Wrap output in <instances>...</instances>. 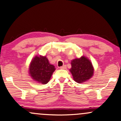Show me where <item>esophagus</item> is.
Returning a JSON list of instances; mask_svg holds the SVG:
<instances>
[{
  "instance_id": "esophagus-1",
  "label": "esophagus",
  "mask_w": 121,
  "mask_h": 121,
  "mask_svg": "<svg viewBox=\"0 0 121 121\" xmlns=\"http://www.w3.org/2000/svg\"><path fill=\"white\" fill-rule=\"evenodd\" d=\"M60 69H66V66L65 65H63V66L60 67Z\"/></svg>"
}]
</instances>
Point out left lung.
Instances as JSON below:
<instances>
[{"label": "left lung", "instance_id": "left-lung-1", "mask_svg": "<svg viewBox=\"0 0 121 121\" xmlns=\"http://www.w3.org/2000/svg\"><path fill=\"white\" fill-rule=\"evenodd\" d=\"M71 65L70 71L74 80L78 83H83L92 77L94 70L92 63L84 56L72 60Z\"/></svg>", "mask_w": 121, "mask_h": 121}]
</instances>
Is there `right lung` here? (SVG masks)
Wrapping results in <instances>:
<instances>
[{"mask_svg": "<svg viewBox=\"0 0 121 121\" xmlns=\"http://www.w3.org/2000/svg\"><path fill=\"white\" fill-rule=\"evenodd\" d=\"M55 69L46 56H35L30 64L29 73L32 78L39 83L47 84Z\"/></svg>", "mask_w": 121, "mask_h": 121, "instance_id": "1", "label": "right lung"}]
</instances>
